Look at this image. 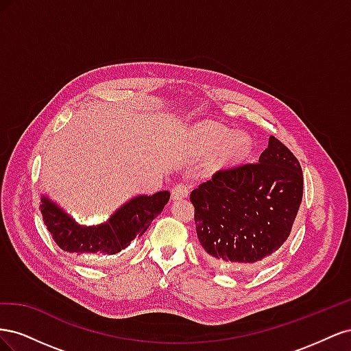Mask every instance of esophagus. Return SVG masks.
<instances>
[{
	"mask_svg": "<svg viewBox=\"0 0 351 351\" xmlns=\"http://www.w3.org/2000/svg\"><path fill=\"white\" fill-rule=\"evenodd\" d=\"M190 193V186L186 183H177L173 189H171V196L173 199H183L187 197Z\"/></svg>",
	"mask_w": 351,
	"mask_h": 351,
	"instance_id": "esophagus-1",
	"label": "esophagus"
}]
</instances>
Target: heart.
<instances>
[{"label":"heart","instance_id":"heart-1","mask_svg":"<svg viewBox=\"0 0 351 351\" xmlns=\"http://www.w3.org/2000/svg\"><path fill=\"white\" fill-rule=\"evenodd\" d=\"M197 141L204 149L215 152L222 146L219 158L222 162L232 164L246 156L250 151V139L246 134H232L226 127L208 124L196 130Z\"/></svg>","mask_w":351,"mask_h":351}]
</instances>
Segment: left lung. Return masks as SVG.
Returning <instances> with one entry per match:
<instances>
[{
  "instance_id": "obj_1",
  "label": "left lung",
  "mask_w": 351,
  "mask_h": 351,
  "mask_svg": "<svg viewBox=\"0 0 351 351\" xmlns=\"http://www.w3.org/2000/svg\"><path fill=\"white\" fill-rule=\"evenodd\" d=\"M302 196L299 161L271 136L259 162L219 169L190 193L206 258L222 271H256L289 239Z\"/></svg>"
}]
</instances>
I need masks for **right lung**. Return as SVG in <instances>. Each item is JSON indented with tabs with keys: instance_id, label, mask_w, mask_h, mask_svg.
I'll return each instance as SVG.
<instances>
[{
	"instance_id": "1",
	"label": "right lung",
	"mask_w": 351,
	"mask_h": 351,
	"mask_svg": "<svg viewBox=\"0 0 351 351\" xmlns=\"http://www.w3.org/2000/svg\"><path fill=\"white\" fill-rule=\"evenodd\" d=\"M169 192L152 196L141 195L115 210V214L99 226H80L54 202L42 196L40 212L52 239L64 252L77 256H110L125 249L132 240L141 237L155 217L161 214Z\"/></svg>"
}]
</instances>
